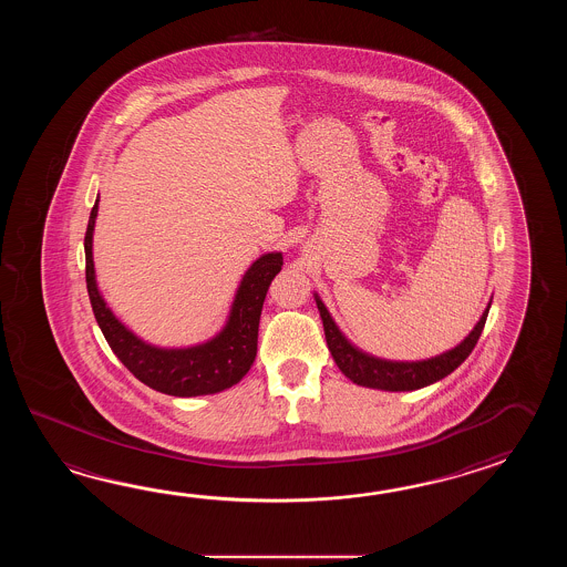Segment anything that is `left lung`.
I'll return each mask as SVG.
<instances>
[{"label": "left lung", "instance_id": "8db88e82", "mask_svg": "<svg viewBox=\"0 0 567 567\" xmlns=\"http://www.w3.org/2000/svg\"><path fill=\"white\" fill-rule=\"evenodd\" d=\"M313 300L324 324L326 344L338 369L347 374L352 383L369 386V389H381V391H415V389L432 385L452 371H456L476 347L486 316L491 310V301H488L486 310L472 328L471 334L454 349L423 361H389V359H379L374 354H369L357 344H352L349 338L344 337V332L338 328L332 313L328 312L324 301L320 300L318 293H313Z\"/></svg>", "mask_w": 567, "mask_h": 567}]
</instances>
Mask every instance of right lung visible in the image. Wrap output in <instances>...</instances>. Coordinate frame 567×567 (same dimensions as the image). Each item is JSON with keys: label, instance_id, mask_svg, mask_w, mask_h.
<instances>
[{"label": "right lung", "instance_id": "obj_1", "mask_svg": "<svg viewBox=\"0 0 567 567\" xmlns=\"http://www.w3.org/2000/svg\"><path fill=\"white\" fill-rule=\"evenodd\" d=\"M99 196L89 217L85 235L86 291L93 306L96 324L120 359L144 385L172 398H198L215 395L237 385L249 373L257 357L259 316L264 308L271 279L284 266L279 251L257 257L245 271L235 298L230 303L227 322L217 334L205 342L190 347H156L137 337L121 322L109 308L101 289L96 286L93 261V233H95Z\"/></svg>", "mask_w": 567, "mask_h": 567}]
</instances>
